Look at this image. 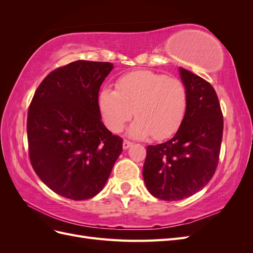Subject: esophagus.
Listing matches in <instances>:
<instances>
[{
	"instance_id": "obj_1",
	"label": "esophagus",
	"mask_w": 253,
	"mask_h": 253,
	"mask_svg": "<svg viewBox=\"0 0 253 253\" xmlns=\"http://www.w3.org/2000/svg\"><path fill=\"white\" fill-rule=\"evenodd\" d=\"M133 144V142H131V141H128V140H124V143H122V147H124V149L125 150H126V149H128L129 147H131V145Z\"/></svg>"
}]
</instances>
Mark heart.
I'll return each instance as SVG.
<instances>
[{"label":"heart","mask_w":253,"mask_h":253,"mask_svg":"<svg viewBox=\"0 0 253 253\" xmlns=\"http://www.w3.org/2000/svg\"><path fill=\"white\" fill-rule=\"evenodd\" d=\"M104 125L119 133L133 115L129 136L150 135L165 139L180 127L188 106V91L180 80L151 71H137L122 76L116 89L103 87L98 97Z\"/></svg>","instance_id":"obj_1"}]
</instances>
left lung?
I'll use <instances>...</instances> for the list:
<instances>
[{"label":"left lung","instance_id":"8db88e82","mask_svg":"<svg viewBox=\"0 0 253 253\" xmlns=\"http://www.w3.org/2000/svg\"><path fill=\"white\" fill-rule=\"evenodd\" d=\"M188 91L182 124L172 139L148 145L143 179L149 192L163 201H179L202 190L219 159L224 119L215 89L200 76L179 67Z\"/></svg>","mask_w":253,"mask_h":253}]
</instances>
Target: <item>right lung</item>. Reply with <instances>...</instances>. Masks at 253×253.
<instances>
[{"label": "right lung", "instance_id": "1", "mask_svg": "<svg viewBox=\"0 0 253 253\" xmlns=\"http://www.w3.org/2000/svg\"><path fill=\"white\" fill-rule=\"evenodd\" d=\"M110 62L79 60L38 86L27 115L28 155L53 192L74 201L97 195L122 152V138L101 121L98 94Z\"/></svg>", "mask_w": 253, "mask_h": 253}]
</instances>
